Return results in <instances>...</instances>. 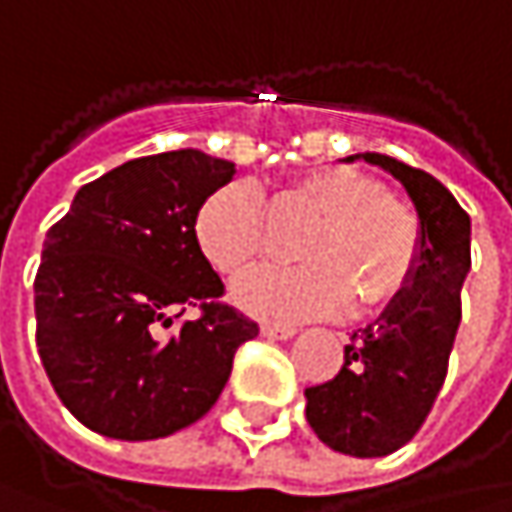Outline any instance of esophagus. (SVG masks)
<instances>
[{"mask_svg": "<svg viewBox=\"0 0 512 512\" xmlns=\"http://www.w3.org/2000/svg\"><path fill=\"white\" fill-rule=\"evenodd\" d=\"M260 332H263V338H275V341H287V338L296 335L293 326H281V323H263Z\"/></svg>", "mask_w": 512, "mask_h": 512, "instance_id": "esophagus-1", "label": "esophagus"}]
</instances>
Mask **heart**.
Instances as JSON below:
<instances>
[{
	"label": "heart",
	"instance_id": "b5f03b06",
	"mask_svg": "<svg viewBox=\"0 0 512 512\" xmlns=\"http://www.w3.org/2000/svg\"><path fill=\"white\" fill-rule=\"evenodd\" d=\"M287 198L317 222L299 240L296 266H257L234 284L240 308L269 320H317L376 311L406 290L421 260L415 210L361 168L323 165L293 183ZM195 240L213 269L237 275L269 246L266 201L255 183L231 180L195 216Z\"/></svg>",
	"mask_w": 512,
	"mask_h": 512
}]
</instances>
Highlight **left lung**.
Returning <instances> with one entry per match:
<instances>
[{
  "label": "left lung",
  "instance_id": "1",
  "mask_svg": "<svg viewBox=\"0 0 512 512\" xmlns=\"http://www.w3.org/2000/svg\"><path fill=\"white\" fill-rule=\"evenodd\" d=\"M356 156L409 192L421 219V260L406 290L344 347L335 379L305 388V418L332 451L388 457L412 442L445 385L471 269V219L433 174L394 156Z\"/></svg>",
  "mask_w": 512,
  "mask_h": 512
}]
</instances>
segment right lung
I'll use <instances>...</instances> for the list:
<instances>
[{
  "mask_svg": "<svg viewBox=\"0 0 512 512\" xmlns=\"http://www.w3.org/2000/svg\"><path fill=\"white\" fill-rule=\"evenodd\" d=\"M237 174L201 151L130 159L85 183L35 275L38 356L88 430L148 442L204 418L257 323L225 305L195 216ZM186 310L199 317L173 323Z\"/></svg>",
  "mask_w": 512,
  "mask_h": 512,
  "instance_id": "right-lung-1",
  "label": "right lung"
}]
</instances>
